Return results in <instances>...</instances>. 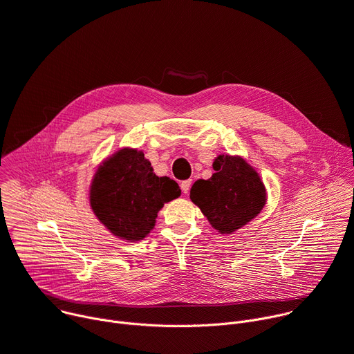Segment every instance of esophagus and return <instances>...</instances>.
<instances>
[{
	"instance_id": "34e87169",
	"label": "esophagus",
	"mask_w": 354,
	"mask_h": 354,
	"mask_svg": "<svg viewBox=\"0 0 354 354\" xmlns=\"http://www.w3.org/2000/svg\"><path fill=\"white\" fill-rule=\"evenodd\" d=\"M191 184H192V180H185V181L181 183V189H183L184 194H188V192H189Z\"/></svg>"
}]
</instances>
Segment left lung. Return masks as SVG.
Masks as SVG:
<instances>
[{"label":"left lung","instance_id":"1","mask_svg":"<svg viewBox=\"0 0 354 354\" xmlns=\"http://www.w3.org/2000/svg\"><path fill=\"white\" fill-rule=\"evenodd\" d=\"M213 169L209 180L194 183L189 198L217 232L234 234L263 210L266 187L242 156L218 155Z\"/></svg>","mask_w":354,"mask_h":354}]
</instances>
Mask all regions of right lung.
Masks as SVG:
<instances>
[{
    "label": "right lung",
    "instance_id": "obj_1",
    "mask_svg": "<svg viewBox=\"0 0 354 354\" xmlns=\"http://www.w3.org/2000/svg\"><path fill=\"white\" fill-rule=\"evenodd\" d=\"M181 189L170 177H158L144 152L122 148L98 166L90 185V206L112 235L137 242L155 227L165 203Z\"/></svg>",
    "mask_w": 354,
    "mask_h": 354
}]
</instances>
